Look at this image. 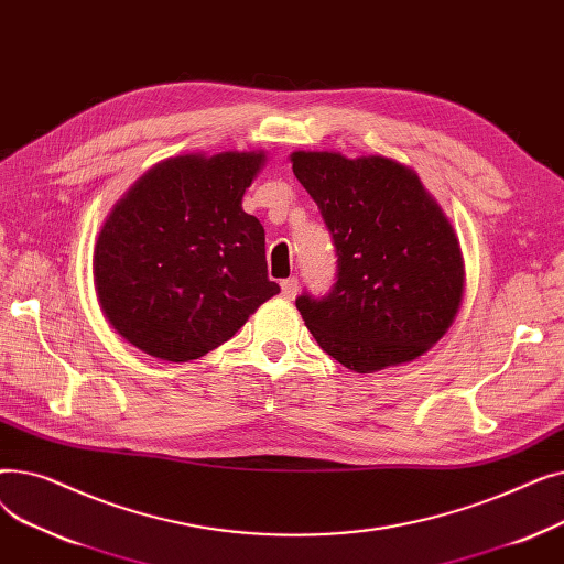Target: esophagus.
<instances>
[{"instance_id":"1","label":"esophagus","mask_w":564,"mask_h":564,"mask_svg":"<svg viewBox=\"0 0 564 564\" xmlns=\"http://www.w3.org/2000/svg\"><path fill=\"white\" fill-rule=\"evenodd\" d=\"M297 292H300V281L297 279H285L283 283H281V294L285 300H294L297 297Z\"/></svg>"}]
</instances>
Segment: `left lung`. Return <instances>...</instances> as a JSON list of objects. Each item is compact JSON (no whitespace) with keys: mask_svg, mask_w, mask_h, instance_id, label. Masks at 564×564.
I'll return each mask as SVG.
<instances>
[{"mask_svg":"<svg viewBox=\"0 0 564 564\" xmlns=\"http://www.w3.org/2000/svg\"><path fill=\"white\" fill-rule=\"evenodd\" d=\"M297 181L334 235L338 281L327 297H297L317 345L354 372L419 359L464 297L459 237L419 173L381 155H290Z\"/></svg>","mask_w":564,"mask_h":564,"instance_id":"obj_1","label":"left lung"}]
</instances>
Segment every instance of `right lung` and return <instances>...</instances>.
Segmentation results:
<instances>
[{"label":"right lung","mask_w":564,"mask_h":564,"mask_svg":"<svg viewBox=\"0 0 564 564\" xmlns=\"http://www.w3.org/2000/svg\"><path fill=\"white\" fill-rule=\"evenodd\" d=\"M264 162V151L169 158L111 207L94 283L118 336L185 364L230 340L281 292L267 276L264 228L242 210Z\"/></svg>","instance_id":"obj_1"}]
</instances>
